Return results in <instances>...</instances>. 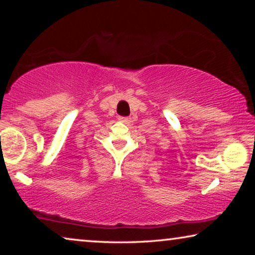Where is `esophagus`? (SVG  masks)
Listing matches in <instances>:
<instances>
[{"instance_id": "esophagus-1", "label": "esophagus", "mask_w": 255, "mask_h": 255, "mask_svg": "<svg viewBox=\"0 0 255 255\" xmlns=\"http://www.w3.org/2000/svg\"><path fill=\"white\" fill-rule=\"evenodd\" d=\"M118 120H120L121 122H123V123H125V124L131 123V118L130 117H120Z\"/></svg>"}]
</instances>
